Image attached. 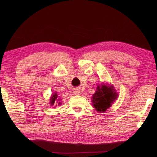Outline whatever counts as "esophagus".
<instances>
[{
  "label": "esophagus",
  "instance_id": "34e87169",
  "mask_svg": "<svg viewBox=\"0 0 157 157\" xmlns=\"http://www.w3.org/2000/svg\"><path fill=\"white\" fill-rule=\"evenodd\" d=\"M74 94H75V95H80L81 93L79 89H75V91H74Z\"/></svg>",
  "mask_w": 157,
  "mask_h": 157
}]
</instances>
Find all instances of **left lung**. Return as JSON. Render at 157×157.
Segmentation results:
<instances>
[{
    "mask_svg": "<svg viewBox=\"0 0 157 157\" xmlns=\"http://www.w3.org/2000/svg\"><path fill=\"white\" fill-rule=\"evenodd\" d=\"M96 91L92 96V104L95 110L99 112H105L109 108L111 104L118 98V94L116 92L113 86H107L102 84L98 86Z\"/></svg>",
    "mask_w": 157,
    "mask_h": 157,
    "instance_id": "obj_1",
    "label": "left lung"
}]
</instances>
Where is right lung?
I'll list each match as a JSON object with an SVG mask.
<instances>
[{"instance_id": "1", "label": "right lung", "mask_w": 157, "mask_h": 157, "mask_svg": "<svg viewBox=\"0 0 157 157\" xmlns=\"http://www.w3.org/2000/svg\"><path fill=\"white\" fill-rule=\"evenodd\" d=\"M57 97H58V95L57 94V93H55V94H54L52 95L51 98H50V105L53 106L55 103H57L58 105H61V102H58V101H60Z\"/></svg>"}]
</instances>
